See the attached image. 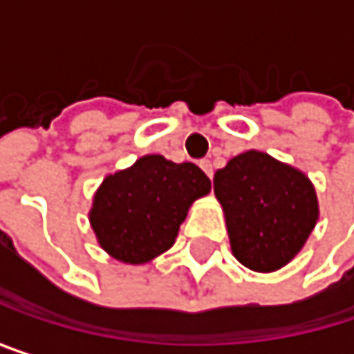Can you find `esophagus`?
I'll list each match as a JSON object with an SVG mask.
<instances>
[{
    "mask_svg": "<svg viewBox=\"0 0 354 354\" xmlns=\"http://www.w3.org/2000/svg\"><path fill=\"white\" fill-rule=\"evenodd\" d=\"M198 166L203 168V172H205L207 176H209V178H211V180H213V164H211L209 160H203V162H201Z\"/></svg>",
    "mask_w": 354,
    "mask_h": 354,
    "instance_id": "esophagus-1",
    "label": "esophagus"
}]
</instances>
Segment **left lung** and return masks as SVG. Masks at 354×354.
Masks as SVG:
<instances>
[{
  "label": "left lung",
  "instance_id": "left-lung-1",
  "mask_svg": "<svg viewBox=\"0 0 354 354\" xmlns=\"http://www.w3.org/2000/svg\"><path fill=\"white\" fill-rule=\"evenodd\" d=\"M234 256L256 272L283 268L318 221V196L304 172L250 149L213 178Z\"/></svg>",
  "mask_w": 354,
  "mask_h": 354
}]
</instances>
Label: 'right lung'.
<instances>
[{"label": "right lung", "mask_w": 354, "mask_h": 354, "mask_svg": "<svg viewBox=\"0 0 354 354\" xmlns=\"http://www.w3.org/2000/svg\"><path fill=\"white\" fill-rule=\"evenodd\" d=\"M211 192V180L190 164L143 156L104 178L90 223L98 244L124 264H145L174 246L190 205Z\"/></svg>", "instance_id": "obj_1"}]
</instances>
